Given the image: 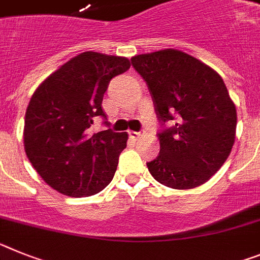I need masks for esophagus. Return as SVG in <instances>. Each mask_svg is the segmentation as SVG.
Segmentation results:
<instances>
[{
	"label": "esophagus",
	"mask_w": 260,
	"mask_h": 260,
	"mask_svg": "<svg viewBox=\"0 0 260 260\" xmlns=\"http://www.w3.org/2000/svg\"><path fill=\"white\" fill-rule=\"evenodd\" d=\"M128 135H130V138H133V139H139L142 137V135H143V133H141V132H128Z\"/></svg>",
	"instance_id": "34e87169"
}]
</instances>
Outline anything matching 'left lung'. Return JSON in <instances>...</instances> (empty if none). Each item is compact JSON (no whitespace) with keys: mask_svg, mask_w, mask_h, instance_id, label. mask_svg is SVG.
I'll list each match as a JSON object with an SVG mask.
<instances>
[{"mask_svg":"<svg viewBox=\"0 0 260 260\" xmlns=\"http://www.w3.org/2000/svg\"><path fill=\"white\" fill-rule=\"evenodd\" d=\"M132 63L147 83L161 122L160 152L147 163L156 181L192 189L222 167L236 141L237 109L222 77L196 57L166 48L135 55Z\"/></svg>","mask_w":260,"mask_h":260,"instance_id":"obj_1","label":"left lung"}]
</instances>
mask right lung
<instances>
[{
    "label": "right lung",
    "mask_w": 260,
    "mask_h": 260,
    "mask_svg": "<svg viewBox=\"0 0 260 260\" xmlns=\"http://www.w3.org/2000/svg\"><path fill=\"white\" fill-rule=\"evenodd\" d=\"M128 68L127 57L86 51L51 73L31 96L24 151L59 193L92 196L112 181L128 135L110 128L92 133L90 126L94 117H106L103 100L109 81Z\"/></svg>",
    "instance_id": "right-lung-1"
}]
</instances>
